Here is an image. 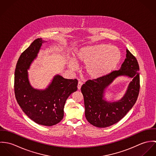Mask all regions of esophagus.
Segmentation results:
<instances>
[{
  "mask_svg": "<svg viewBox=\"0 0 156 156\" xmlns=\"http://www.w3.org/2000/svg\"><path fill=\"white\" fill-rule=\"evenodd\" d=\"M82 85H83V82H81V81H79V82H78V85H77V88H78V89H80L81 87H82Z\"/></svg>",
  "mask_w": 156,
  "mask_h": 156,
  "instance_id": "obj_1",
  "label": "esophagus"
}]
</instances>
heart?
Masks as SVG:
<instances>
[{"label": "heart", "mask_w": 156, "mask_h": 156, "mask_svg": "<svg viewBox=\"0 0 156 156\" xmlns=\"http://www.w3.org/2000/svg\"><path fill=\"white\" fill-rule=\"evenodd\" d=\"M121 58L119 49L113 45L99 44L85 47L79 49L74 55L75 60L86 65V72L90 77H101L112 71ZM68 67L72 69L77 68V63L71 60Z\"/></svg>", "instance_id": "b5f03b06"}]
</instances>
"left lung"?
I'll return each instance as SVG.
<instances>
[{
	"mask_svg": "<svg viewBox=\"0 0 156 156\" xmlns=\"http://www.w3.org/2000/svg\"><path fill=\"white\" fill-rule=\"evenodd\" d=\"M126 58L119 70L101 77L88 80L82 86L84 98L85 116L94 126L105 128L117 123L135 104L140 89L139 67L136 58L127 49ZM127 75L133 79L125 96L118 102L109 103L103 100L104 90L119 75Z\"/></svg>",
	"mask_w": 156,
	"mask_h": 156,
	"instance_id": "obj_1",
	"label": "left lung"
}]
</instances>
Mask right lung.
I'll return each mask as SVG.
<instances>
[{
	"label": "right lung",
	"mask_w": 156,
	"mask_h": 156,
	"mask_svg": "<svg viewBox=\"0 0 156 156\" xmlns=\"http://www.w3.org/2000/svg\"><path fill=\"white\" fill-rule=\"evenodd\" d=\"M43 42L41 38L36 39L20 55L14 74V92L18 104L29 118L37 124L52 126L62 119L66 101L71 93L77 90L78 81L57 75L45 90L31 87L27 70Z\"/></svg>",
	"instance_id": "add662e5"
}]
</instances>
